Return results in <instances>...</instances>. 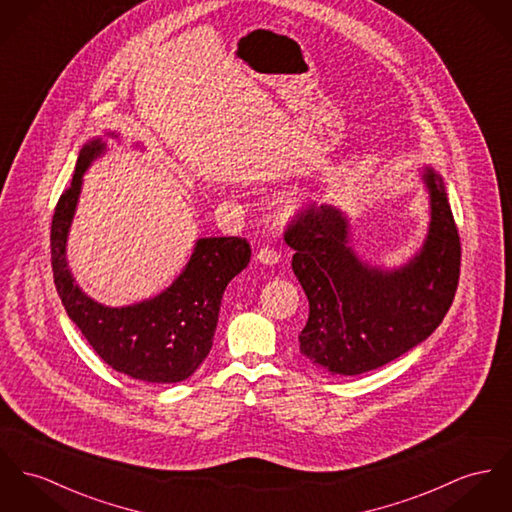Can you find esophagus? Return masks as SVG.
Returning a JSON list of instances; mask_svg holds the SVG:
<instances>
[{
  "mask_svg": "<svg viewBox=\"0 0 512 512\" xmlns=\"http://www.w3.org/2000/svg\"><path fill=\"white\" fill-rule=\"evenodd\" d=\"M255 259L261 263V265H276L278 263V259H280V255L276 253L275 249H269V247H263V249H259L257 251V255H255Z\"/></svg>",
  "mask_w": 512,
  "mask_h": 512,
  "instance_id": "obj_1",
  "label": "esophagus"
}]
</instances>
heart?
<instances>
[{"instance_id":"b5f03b06","label":"heart","mask_w":512,"mask_h":512,"mask_svg":"<svg viewBox=\"0 0 512 512\" xmlns=\"http://www.w3.org/2000/svg\"><path fill=\"white\" fill-rule=\"evenodd\" d=\"M300 204H302V200H290L288 204H284V208H282V216H284V218L292 216V214L300 208Z\"/></svg>"}]
</instances>
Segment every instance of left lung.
Segmentation results:
<instances>
[{
    "instance_id": "8db88e82",
    "label": "left lung",
    "mask_w": 512,
    "mask_h": 512,
    "mask_svg": "<svg viewBox=\"0 0 512 512\" xmlns=\"http://www.w3.org/2000/svg\"><path fill=\"white\" fill-rule=\"evenodd\" d=\"M419 177L429 195V228L399 267L372 265L354 251L351 220L339 206L310 208L284 236L310 302L300 353L327 374L356 376L392 362L431 337L452 306L460 236L440 173L425 165Z\"/></svg>"
}]
</instances>
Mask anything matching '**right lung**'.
Segmentation results:
<instances>
[{"label": "right lung", "mask_w": 512, "mask_h": 512, "mask_svg": "<svg viewBox=\"0 0 512 512\" xmlns=\"http://www.w3.org/2000/svg\"><path fill=\"white\" fill-rule=\"evenodd\" d=\"M118 136L115 130L105 134ZM105 138H91L79 150L72 185L56 204L50 230L54 284L68 317L111 368L150 384L183 382L210 353L224 290L247 267L251 247L241 237H198L183 271L156 296L120 308L87 296L66 251L83 175L107 152Z\"/></svg>", "instance_id": "1"}]
</instances>
